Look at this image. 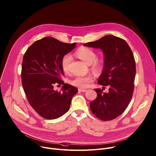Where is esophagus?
Here are the masks:
<instances>
[{"instance_id":"1","label":"esophagus","mask_w":156,"mask_h":156,"mask_svg":"<svg viewBox=\"0 0 156 156\" xmlns=\"http://www.w3.org/2000/svg\"><path fill=\"white\" fill-rule=\"evenodd\" d=\"M78 91H80V92H85V91H86V90H85V89L79 88L78 89Z\"/></svg>"}]
</instances>
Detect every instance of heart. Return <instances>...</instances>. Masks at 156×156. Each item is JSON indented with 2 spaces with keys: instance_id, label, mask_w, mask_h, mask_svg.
Listing matches in <instances>:
<instances>
[{
  "instance_id": "1",
  "label": "heart",
  "mask_w": 156,
  "mask_h": 156,
  "mask_svg": "<svg viewBox=\"0 0 156 156\" xmlns=\"http://www.w3.org/2000/svg\"><path fill=\"white\" fill-rule=\"evenodd\" d=\"M75 55L83 60L86 64L90 65V69L96 74H100L104 70L105 65V60L104 58H98L96 52L92 49L81 47L75 53ZM72 57L69 54L65 55L61 60L62 70L65 72L69 70L70 63ZM94 77L91 75L86 76H76L69 80V83L74 86L84 88L90 85V83L94 81Z\"/></svg>"
}]
</instances>
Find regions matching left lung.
<instances>
[{
    "mask_svg": "<svg viewBox=\"0 0 156 156\" xmlns=\"http://www.w3.org/2000/svg\"><path fill=\"white\" fill-rule=\"evenodd\" d=\"M83 46L102 50L105 67L98 83L108 86V92L94 89L97 98L90 103L92 113L98 119L112 120L120 115L129 104L134 91L136 64L134 55L127 42L113 35L83 44Z\"/></svg>",
    "mask_w": 156,
    "mask_h": 156,
    "instance_id": "1",
    "label": "left lung"
}]
</instances>
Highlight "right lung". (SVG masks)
I'll return each mask as SVG.
<instances>
[{"mask_svg":"<svg viewBox=\"0 0 156 156\" xmlns=\"http://www.w3.org/2000/svg\"><path fill=\"white\" fill-rule=\"evenodd\" d=\"M76 43L62 42L52 37L35 41L24 54L21 83L31 106L42 117L55 119L68 112L77 88L64 83L62 57L71 52ZM63 84L62 91L53 90L55 84Z\"/></svg>","mask_w":156,"mask_h":156,"instance_id":"add662e5","label":"right lung"}]
</instances>
